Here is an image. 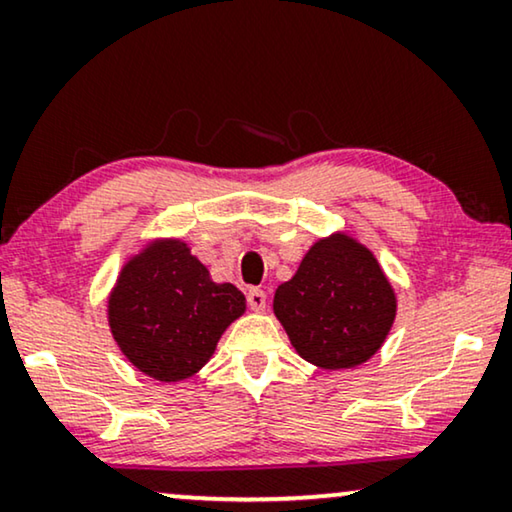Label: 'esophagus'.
Instances as JSON below:
<instances>
[{
	"mask_svg": "<svg viewBox=\"0 0 512 512\" xmlns=\"http://www.w3.org/2000/svg\"><path fill=\"white\" fill-rule=\"evenodd\" d=\"M247 303L254 312H263L265 310V303H268V298H265V291L261 289H249L247 293Z\"/></svg>",
	"mask_w": 512,
	"mask_h": 512,
	"instance_id": "1",
	"label": "esophagus"
}]
</instances>
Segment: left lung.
Masks as SVG:
<instances>
[{"label": "left lung", "mask_w": 512, "mask_h": 512, "mask_svg": "<svg viewBox=\"0 0 512 512\" xmlns=\"http://www.w3.org/2000/svg\"><path fill=\"white\" fill-rule=\"evenodd\" d=\"M272 307L305 361L340 370L361 366L382 347L396 293L373 251L338 233L312 244Z\"/></svg>", "instance_id": "left-lung-1"}]
</instances>
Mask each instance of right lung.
Masks as SVG:
<instances>
[{
	"label": "right lung",
	"instance_id": "add662e5",
	"mask_svg": "<svg viewBox=\"0 0 512 512\" xmlns=\"http://www.w3.org/2000/svg\"><path fill=\"white\" fill-rule=\"evenodd\" d=\"M247 310L244 293L216 284L181 240H156L123 265L109 326L132 366L179 382L212 359L223 331Z\"/></svg>",
	"mask_w": 512,
	"mask_h": 512
}]
</instances>
